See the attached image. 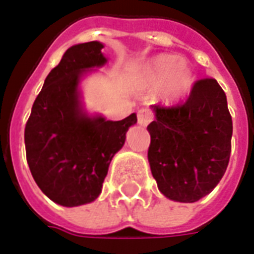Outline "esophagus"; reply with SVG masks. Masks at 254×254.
<instances>
[{
  "mask_svg": "<svg viewBox=\"0 0 254 254\" xmlns=\"http://www.w3.org/2000/svg\"><path fill=\"white\" fill-rule=\"evenodd\" d=\"M138 123L141 126H148L153 120V112L148 108H142L137 112Z\"/></svg>",
  "mask_w": 254,
  "mask_h": 254,
  "instance_id": "1",
  "label": "esophagus"
}]
</instances>
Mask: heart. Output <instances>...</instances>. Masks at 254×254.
Instances as JSON below:
<instances>
[{
	"instance_id": "obj_1",
	"label": "heart",
	"mask_w": 254,
	"mask_h": 254,
	"mask_svg": "<svg viewBox=\"0 0 254 254\" xmlns=\"http://www.w3.org/2000/svg\"><path fill=\"white\" fill-rule=\"evenodd\" d=\"M142 81L148 87L163 84L166 99L183 98L192 85V69L187 62L178 61L176 55L160 54L146 62L142 70Z\"/></svg>"
}]
</instances>
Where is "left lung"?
<instances>
[{"instance_id": "obj_1", "label": "left lung", "mask_w": 254, "mask_h": 254, "mask_svg": "<svg viewBox=\"0 0 254 254\" xmlns=\"http://www.w3.org/2000/svg\"><path fill=\"white\" fill-rule=\"evenodd\" d=\"M148 126L150 171L171 200L192 203L223 178L230 162L232 119L217 80H196L188 98L176 105H153Z\"/></svg>"}]
</instances>
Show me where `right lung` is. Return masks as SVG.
I'll use <instances>...</instances> for the list:
<instances>
[{"instance_id": "add662e5", "label": "right lung", "mask_w": 254, "mask_h": 254, "mask_svg": "<svg viewBox=\"0 0 254 254\" xmlns=\"http://www.w3.org/2000/svg\"><path fill=\"white\" fill-rule=\"evenodd\" d=\"M98 41L73 45L44 81L24 128L26 159L40 190L55 203L73 207L95 200L109 163L137 123L90 119L80 109L78 80L84 69L102 66Z\"/></svg>"}]
</instances>
